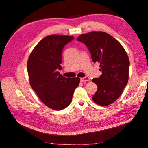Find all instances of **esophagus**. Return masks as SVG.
Wrapping results in <instances>:
<instances>
[{
    "instance_id": "obj_1",
    "label": "esophagus",
    "mask_w": 148,
    "mask_h": 148,
    "mask_svg": "<svg viewBox=\"0 0 148 148\" xmlns=\"http://www.w3.org/2000/svg\"><path fill=\"white\" fill-rule=\"evenodd\" d=\"M90 80V78H89L88 77H86L84 78H82L81 79H80V81H81V82H88Z\"/></svg>"
}]
</instances>
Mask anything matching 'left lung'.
<instances>
[{"instance_id":"left-lung-1","label":"left lung","mask_w":148,"mask_h":148,"mask_svg":"<svg viewBox=\"0 0 148 148\" xmlns=\"http://www.w3.org/2000/svg\"><path fill=\"white\" fill-rule=\"evenodd\" d=\"M77 41L87 46L93 62L100 64L102 75L92 79L98 88L92 100L102 106L112 104L120 96L128 81L130 60L126 51L114 38L102 31L81 34Z\"/></svg>"}]
</instances>
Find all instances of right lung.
I'll return each instance as SVG.
<instances>
[{"label": "right lung", "instance_id": "obj_1", "mask_svg": "<svg viewBox=\"0 0 148 148\" xmlns=\"http://www.w3.org/2000/svg\"><path fill=\"white\" fill-rule=\"evenodd\" d=\"M73 36L53 34L43 38L31 52L27 64L30 85L44 104L53 110H62L72 100L79 78L64 77L62 53Z\"/></svg>", "mask_w": 148, "mask_h": 148}]
</instances>
